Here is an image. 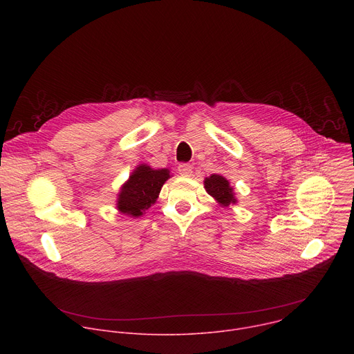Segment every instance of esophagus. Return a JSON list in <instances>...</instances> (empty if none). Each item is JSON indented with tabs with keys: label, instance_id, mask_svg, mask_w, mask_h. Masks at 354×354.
<instances>
[{
	"label": "esophagus",
	"instance_id": "obj_1",
	"mask_svg": "<svg viewBox=\"0 0 354 354\" xmlns=\"http://www.w3.org/2000/svg\"><path fill=\"white\" fill-rule=\"evenodd\" d=\"M178 172H179V175L185 176V178H189V176H192L193 168H192V165H189V164H180V165L178 167Z\"/></svg>",
	"mask_w": 354,
	"mask_h": 354
}]
</instances>
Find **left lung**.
<instances>
[{
  "mask_svg": "<svg viewBox=\"0 0 354 354\" xmlns=\"http://www.w3.org/2000/svg\"><path fill=\"white\" fill-rule=\"evenodd\" d=\"M206 192L216 200V203L221 207H230L236 205V197L234 187L230 185V180L223 175L213 174L205 179Z\"/></svg>",
  "mask_w": 354,
  "mask_h": 354,
  "instance_id": "obj_1",
  "label": "left lung"
}]
</instances>
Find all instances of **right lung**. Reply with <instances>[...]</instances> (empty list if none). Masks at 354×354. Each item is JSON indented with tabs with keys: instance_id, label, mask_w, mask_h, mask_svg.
Returning a JSON list of instances; mask_svg holds the SVG:
<instances>
[{
	"instance_id": "1",
	"label": "right lung",
	"mask_w": 354,
	"mask_h": 354,
	"mask_svg": "<svg viewBox=\"0 0 354 354\" xmlns=\"http://www.w3.org/2000/svg\"><path fill=\"white\" fill-rule=\"evenodd\" d=\"M169 178L171 174L167 168L154 169L147 164H138L118 193V212L131 218L141 217L156 205L164 183Z\"/></svg>"
}]
</instances>
